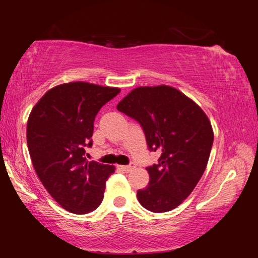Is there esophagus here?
I'll return each mask as SVG.
<instances>
[{"label":"esophagus","mask_w":258,"mask_h":258,"mask_svg":"<svg viewBox=\"0 0 258 258\" xmlns=\"http://www.w3.org/2000/svg\"><path fill=\"white\" fill-rule=\"evenodd\" d=\"M118 168L121 170V171H124V172H130V171L134 170L136 168V163L134 162H130L128 166H118Z\"/></svg>","instance_id":"esophagus-1"}]
</instances>
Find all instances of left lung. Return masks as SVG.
I'll use <instances>...</instances> for the list:
<instances>
[{
    "instance_id": "obj_1",
    "label": "left lung",
    "mask_w": 258,
    "mask_h": 258,
    "mask_svg": "<svg viewBox=\"0 0 258 258\" xmlns=\"http://www.w3.org/2000/svg\"><path fill=\"white\" fill-rule=\"evenodd\" d=\"M137 120L148 150L159 152L157 163L146 167L150 182L138 190V200L155 213L179 206L198 184L213 145L208 116L184 93L170 86L139 87L117 105Z\"/></svg>"
}]
</instances>
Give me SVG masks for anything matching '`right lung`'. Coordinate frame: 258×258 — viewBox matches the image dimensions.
<instances>
[{
    "instance_id": "right-lung-1",
    "label": "right lung",
    "mask_w": 258,
    "mask_h": 258,
    "mask_svg": "<svg viewBox=\"0 0 258 258\" xmlns=\"http://www.w3.org/2000/svg\"><path fill=\"white\" fill-rule=\"evenodd\" d=\"M120 92L85 82L58 85L31 111L27 143L35 172L50 196L69 212L86 214L103 200L115 167L87 161L93 121L100 108Z\"/></svg>"
}]
</instances>
